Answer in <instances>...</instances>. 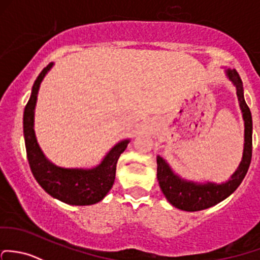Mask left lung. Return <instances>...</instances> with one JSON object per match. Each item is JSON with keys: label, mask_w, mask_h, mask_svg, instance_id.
Listing matches in <instances>:
<instances>
[{"label": "left lung", "mask_w": 260, "mask_h": 260, "mask_svg": "<svg viewBox=\"0 0 260 260\" xmlns=\"http://www.w3.org/2000/svg\"><path fill=\"white\" fill-rule=\"evenodd\" d=\"M226 76L232 83L236 86L237 97L239 101V107L244 119V149H243L242 162L237 171L231 176V179L222 184L207 182L197 183L192 180L180 178L174 173L168 163L162 157H157V179L163 194L167 201L176 208L187 210V212H197L215 206L219 202L228 198L244 179L252 160V133L253 123L252 113L247 106L243 93V82L240 80L236 70H225Z\"/></svg>", "instance_id": "obj_1"}]
</instances>
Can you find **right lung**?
I'll use <instances>...</instances> for the list:
<instances>
[{
    "mask_svg": "<svg viewBox=\"0 0 260 260\" xmlns=\"http://www.w3.org/2000/svg\"><path fill=\"white\" fill-rule=\"evenodd\" d=\"M52 67L53 63H50L38 75L32 87L31 97L24 107L23 135L27 159L38 184L51 197L71 206H91L102 201L113 185L117 162L127 148L129 139L118 142L105 155L102 162L91 169L62 168L48 160L38 146L34 124L38 89Z\"/></svg>",
    "mask_w": 260,
    "mask_h": 260,
    "instance_id": "add662e5",
    "label": "right lung"
}]
</instances>
